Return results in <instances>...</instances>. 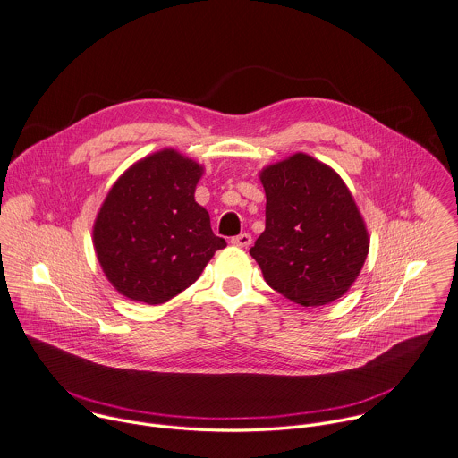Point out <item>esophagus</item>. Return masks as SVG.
<instances>
[{"label": "esophagus", "mask_w": 458, "mask_h": 458, "mask_svg": "<svg viewBox=\"0 0 458 458\" xmlns=\"http://www.w3.org/2000/svg\"><path fill=\"white\" fill-rule=\"evenodd\" d=\"M251 235L250 233H241V235H237V237H232V244L233 246H237V248H248L250 244H251Z\"/></svg>", "instance_id": "34e87169"}]
</instances>
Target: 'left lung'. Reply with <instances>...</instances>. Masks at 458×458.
Masks as SVG:
<instances>
[{
	"mask_svg": "<svg viewBox=\"0 0 458 458\" xmlns=\"http://www.w3.org/2000/svg\"><path fill=\"white\" fill-rule=\"evenodd\" d=\"M266 230L250 250L271 288L301 306L342 297L365 264L369 239L358 205L327 165L293 154L260 172Z\"/></svg>",
	"mask_w": 458,
	"mask_h": 458,
	"instance_id": "8db88e82",
	"label": "left lung"
}]
</instances>
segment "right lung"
<instances>
[{
    "mask_svg": "<svg viewBox=\"0 0 458 458\" xmlns=\"http://www.w3.org/2000/svg\"><path fill=\"white\" fill-rule=\"evenodd\" d=\"M201 174L198 163L165 148L132 165L109 189L93 225V248L122 295L163 304L226 246L194 199Z\"/></svg>",
    "mask_w": 458,
    "mask_h": 458,
    "instance_id": "right-lung-1",
    "label": "right lung"
}]
</instances>
